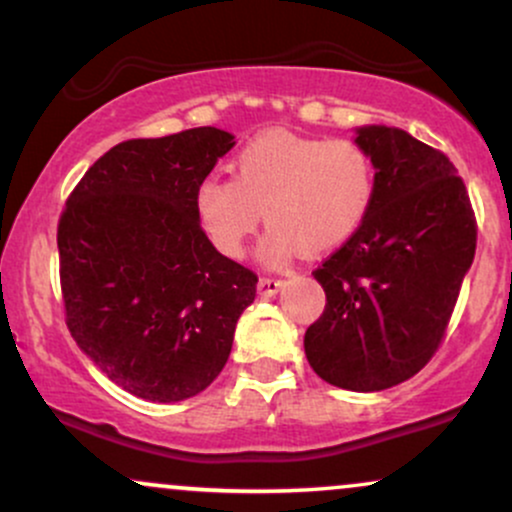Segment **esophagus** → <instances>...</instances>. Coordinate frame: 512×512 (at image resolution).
I'll list each match as a JSON object with an SVG mask.
<instances>
[{
  "instance_id": "1",
  "label": "esophagus",
  "mask_w": 512,
  "mask_h": 512,
  "mask_svg": "<svg viewBox=\"0 0 512 512\" xmlns=\"http://www.w3.org/2000/svg\"><path fill=\"white\" fill-rule=\"evenodd\" d=\"M281 286H284V281H281V279H260V284H257V291H260L262 298H269V296H276Z\"/></svg>"
}]
</instances>
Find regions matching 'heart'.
<instances>
[{
    "instance_id": "heart-1",
    "label": "heart",
    "mask_w": 512,
    "mask_h": 512,
    "mask_svg": "<svg viewBox=\"0 0 512 512\" xmlns=\"http://www.w3.org/2000/svg\"><path fill=\"white\" fill-rule=\"evenodd\" d=\"M378 192L373 158L351 139L267 134L233 158V180L209 175L195 190V214L214 248L240 257L269 221L257 257L281 267L298 250L342 248L368 219Z\"/></svg>"
}]
</instances>
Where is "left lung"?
<instances>
[{"label": "left lung", "mask_w": 512, "mask_h": 512, "mask_svg": "<svg viewBox=\"0 0 512 512\" xmlns=\"http://www.w3.org/2000/svg\"><path fill=\"white\" fill-rule=\"evenodd\" d=\"M354 134L373 158L378 192L356 236L313 272L327 303L303 346L325 383L380 392L438 349L474 262L477 226L448 156L399 127Z\"/></svg>", "instance_id": "1"}]
</instances>
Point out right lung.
<instances>
[{
  "label": "right lung",
  "instance_id": "add662e5",
  "mask_svg": "<svg viewBox=\"0 0 512 512\" xmlns=\"http://www.w3.org/2000/svg\"><path fill=\"white\" fill-rule=\"evenodd\" d=\"M236 137L195 127L129 139L86 170L60 228L67 327L115 385L182 402L226 366L257 276L211 245L195 190Z\"/></svg>",
  "mask_w": 512,
  "mask_h": 512
}]
</instances>
